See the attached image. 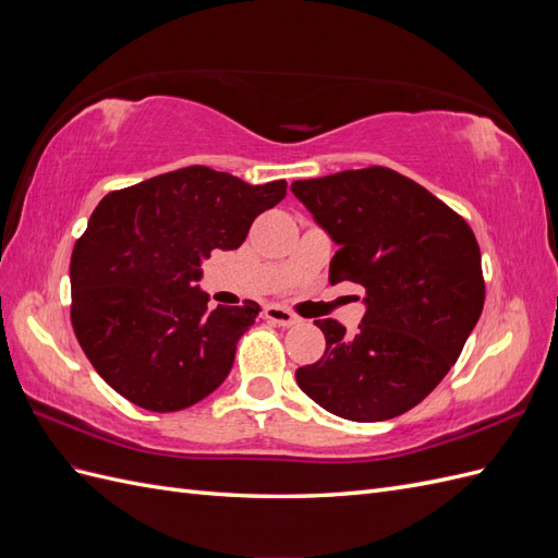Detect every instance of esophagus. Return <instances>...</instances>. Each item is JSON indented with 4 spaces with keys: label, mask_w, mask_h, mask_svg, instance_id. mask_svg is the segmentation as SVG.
<instances>
[{
    "label": "esophagus",
    "mask_w": 558,
    "mask_h": 558,
    "mask_svg": "<svg viewBox=\"0 0 558 558\" xmlns=\"http://www.w3.org/2000/svg\"><path fill=\"white\" fill-rule=\"evenodd\" d=\"M265 318L272 320V324H277V326H283V328L300 324V318H298L291 310L279 307V305H269V307L265 310Z\"/></svg>",
    "instance_id": "34e87169"
}]
</instances>
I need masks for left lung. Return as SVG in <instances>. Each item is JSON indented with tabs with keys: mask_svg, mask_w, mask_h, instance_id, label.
<instances>
[{
	"mask_svg": "<svg viewBox=\"0 0 558 558\" xmlns=\"http://www.w3.org/2000/svg\"><path fill=\"white\" fill-rule=\"evenodd\" d=\"M337 244L330 283L365 289L356 332L332 318L316 363L298 386L335 416L361 424L400 416L461 356L484 307L482 256L463 218L424 185L386 167L291 183Z\"/></svg>",
	"mask_w": 558,
	"mask_h": 558,
	"instance_id": "1",
	"label": "left lung"
}]
</instances>
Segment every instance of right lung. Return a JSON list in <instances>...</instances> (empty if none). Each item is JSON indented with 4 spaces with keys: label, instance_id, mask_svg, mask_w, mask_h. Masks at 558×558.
<instances>
[{
    "label": "right lung",
    "instance_id": "obj_1",
    "mask_svg": "<svg viewBox=\"0 0 558 558\" xmlns=\"http://www.w3.org/2000/svg\"><path fill=\"white\" fill-rule=\"evenodd\" d=\"M286 181L251 185L193 165L109 193L76 242L72 326L97 375L148 412H177L226 381L260 307L209 310L211 251L240 248Z\"/></svg>",
    "mask_w": 558,
    "mask_h": 558
}]
</instances>
